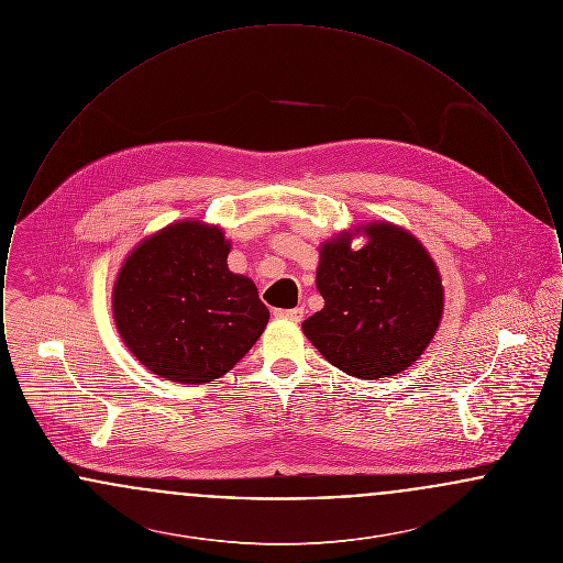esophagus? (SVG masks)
Masks as SVG:
<instances>
[{
  "label": "esophagus",
  "mask_w": 563,
  "mask_h": 563,
  "mask_svg": "<svg viewBox=\"0 0 563 563\" xmlns=\"http://www.w3.org/2000/svg\"><path fill=\"white\" fill-rule=\"evenodd\" d=\"M274 317L278 319H287V321L301 322L303 321V308H291V310H274Z\"/></svg>",
  "instance_id": "34e87169"
}]
</instances>
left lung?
<instances>
[{
    "instance_id": "obj_1",
    "label": "left lung",
    "mask_w": 563,
    "mask_h": 563,
    "mask_svg": "<svg viewBox=\"0 0 563 563\" xmlns=\"http://www.w3.org/2000/svg\"><path fill=\"white\" fill-rule=\"evenodd\" d=\"M321 246L317 289L321 312L301 322L306 338L344 374L377 379L413 365L443 317V285L429 251L413 234L377 221Z\"/></svg>"
}]
</instances>
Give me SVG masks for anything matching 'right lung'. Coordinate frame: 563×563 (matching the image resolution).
Here are the masks:
<instances>
[{"label":"right lung","instance_id":"add662e5","mask_svg":"<svg viewBox=\"0 0 563 563\" xmlns=\"http://www.w3.org/2000/svg\"><path fill=\"white\" fill-rule=\"evenodd\" d=\"M230 241L202 221L139 242L113 285L115 329L136 361L177 384H207L253 349L269 310L251 278L228 269Z\"/></svg>","mask_w":563,"mask_h":563}]
</instances>
